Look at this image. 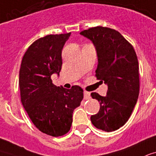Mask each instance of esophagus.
<instances>
[{
    "label": "esophagus",
    "mask_w": 156,
    "mask_h": 156,
    "mask_svg": "<svg viewBox=\"0 0 156 156\" xmlns=\"http://www.w3.org/2000/svg\"><path fill=\"white\" fill-rule=\"evenodd\" d=\"M84 98L86 100L90 98V93H89V92H87V91L84 92Z\"/></svg>",
    "instance_id": "esophagus-1"
}]
</instances>
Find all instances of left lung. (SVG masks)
<instances>
[{"label":"left lung","mask_w":156,"mask_h":156,"mask_svg":"<svg viewBox=\"0 0 156 156\" xmlns=\"http://www.w3.org/2000/svg\"><path fill=\"white\" fill-rule=\"evenodd\" d=\"M80 34L94 44L98 60L95 76L108 86L105 97L91 94L100 103L99 112L90 117L92 124L105 132L115 131L129 119L138 98L137 54L132 44L114 29L94 27Z\"/></svg>","instance_id":"obj_1"}]
</instances>
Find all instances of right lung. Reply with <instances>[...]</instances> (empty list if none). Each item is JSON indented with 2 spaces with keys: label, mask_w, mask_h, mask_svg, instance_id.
<instances>
[{
  "label": "right lung",
  "mask_w": 156,
  "mask_h": 156,
  "mask_svg": "<svg viewBox=\"0 0 156 156\" xmlns=\"http://www.w3.org/2000/svg\"><path fill=\"white\" fill-rule=\"evenodd\" d=\"M70 35H48L37 40L24 54L19 71L22 104L35 126L52 137L69 131L73 111L84 98L81 87L66 89L51 80L52 75L61 71L62 49Z\"/></svg>",
  "instance_id": "obj_1"
}]
</instances>
